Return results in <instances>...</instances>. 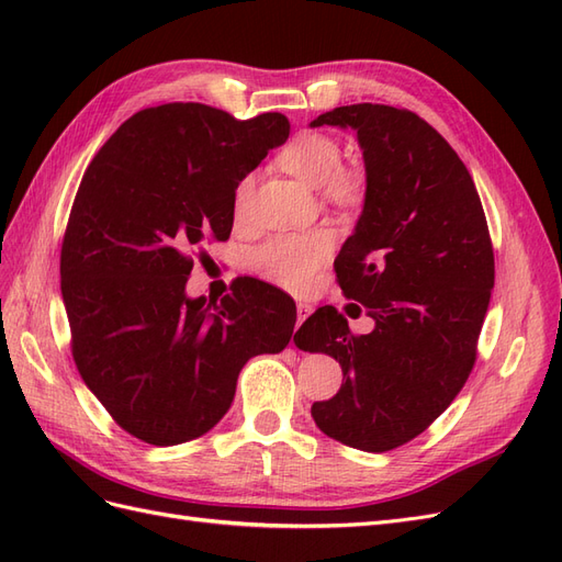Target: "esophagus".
Wrapping results in <instances>:
<instances>
[{"label":"esophagus","instance_id":"1","mask_svg":"<svg viewBox=\"0 0 562 562\" xmlns=\"http://www.w3.org/2000/svg\"><path fill=\"white\" fill-rule=\"evenodd\" d=\"M310 314H312V307H310V304L297 302V326H300V323H302L304 318H307Z\"/></svg>","mask_w":562,"mask_h":562}]
</instances>
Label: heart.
<instances>
[{
    "mask_svg": "<svg viewBox=\"0 0 562 562\" xmlns=\"http://www.w3.org/2000/svg\"><path fill=\"white\" fill-rule=\"evenodd\" d=\"M281 166L302 182L323 187L328 199L337 203H351L361 196L363 180L356 171L342 166L339 145L323 133H304L288 145L281 157ZM252 196V178H244L234 192V213L246 217ZM333 250V236L328 229H314L307 234H283L265 244L255 252V267L260 274L285 291L302 293L314 283L318 269L326 265Z\"/></svg>",
    "mask_w": 562,
    "mask_h": 562,
    "instance_id": "heart-1",
    "label": "heart"
}]
</instances>
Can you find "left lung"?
Segmentation results:
<instances>
[{
  "label": "left lung",
  "instance_id": "8db88e82",
  "mask_svg": "<svg viewBox=\"0 0 562 562\" xmlns=\"http://www.w3.org/2000/svg\"><path fill=\"white\" fill-rule=\"evenodd\" d=\"M312 126L353 128L363 149V211L335 271L375 321L351 335L342 314L321 307L295 333L302 351L342 366V386L312 417L339 443L386 452L440 417L475 363L495 285L487 220L462 159L415 112L359 103Z\"/></svg>",
  "mask_w": 562,
  "mask_h": 562
}]
</instances>
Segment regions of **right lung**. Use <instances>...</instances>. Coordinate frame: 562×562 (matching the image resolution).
I'll return each mask as SVG.
<instances>
[{
  "label": "right lung",
  "instance_id": "add662e5",
  "mask_svg": "<svg viewBox=\"0 0 562 562\" xmlns=\"http://www.w3.org/2000/svg\"><path fill=\"white\" fill-rule=\"evenodd\" d=\"M288 133L279 112L147 108L81 178L60 250L72 356L112 419L149 446L211 431L246 361L291 342L295 302L274 285L241 283L220 304L184 293L192 255L229 239L236 184Z\"/></svg>",
  "mask_w": 562,
  "mask_h": 562
}]
</instances>
